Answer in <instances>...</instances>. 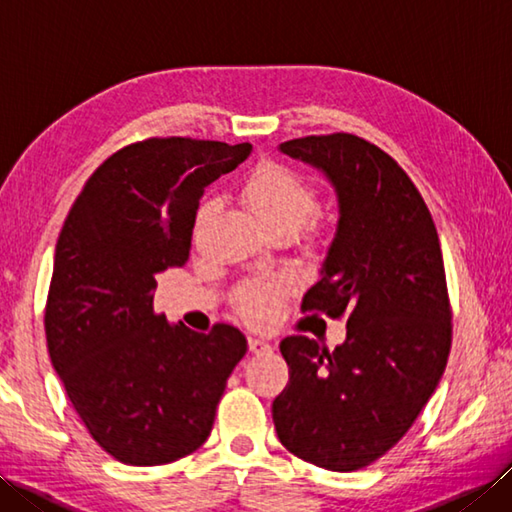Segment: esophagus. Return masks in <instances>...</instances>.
Listing matches in <instances>:
<instances>
[{"label": "esophagus", "instance_id": "esophagus-1", "mask_svg": "<svg viewBox=\"0 0 512 512\" xmlns=\"http://www.w3.org/2000/svg\"><path fill=\"white\" fill-rule=\"evenodd\" d=\"M248 350L253 354H266V352L273 350V345H270L266 339H259V336H250Z\"/></svg>", "mask_w": 512, "mask_h": 512}]
</instances>
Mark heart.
Segmentation results:
<instances>
[{"instance_id":"b5f03b06","label":"heart","mask_w":512,"mask_h":512,"mask_svg":"<svg viewBox=\"0 0 512 512\" xmlns=\"http://www.w3.org/2000/svg\"><path fill=\"white\" fill-rule=\"evenodd\" d=\"M242 202L266 233H297L299 226L317 209V193L310 187V182L288 167L262 165L244 182ZM213 213L215 202L206 200L200 206L198 217H195V228L209 222ZM284 292L286 284L281 279H264L248 284L237 292L239 312L250 321L264 323L275 317Z\"/></svg>"}]
</instances>
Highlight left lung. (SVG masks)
Returning a JSON list of instances; mask_svg holds the SVG:
<instances>
[{
	"mask_svg": "<svg viewBox=\"0 0 512 512\" xmlns=\"http://www.w3.org/2000/svg\"><path fill=\"white\" fill-rule=\"evenodd\" d=\"M277 149L317 169L339 206L303 310L347 317L334 352L308 336L279 343L290 380L273 402L277 438L321 469L356 471L405 436L447 365L451 310L440 239L407 173L367 140L308 136Z\"/></svg>",
	"mask_w": 512,
	"mask_h": 512,
	"instance_id": "obj_1",
	"label": "left lung"
}]
</instances>
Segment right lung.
<instances>
[{
  "instance_id": "add662e5",
  "label": "right lung",
  "mask_w": 512,
  "mask_h": 512,
  "mask_svg": "<svg viewBox=\"0 0 512 512\" xmlns=\"http://www.w3.org/2000/svg\"><path fill=\"white\" fill-rule=\"evenodd\" d=\"M250 149L191 138L129 145L92 173L65 217L48 352L76 413L118 462L156 466L200 449L246 354L233 325H171L154 312V292L156 275L187 264L204 189Z\"/></svg>"
}]
</instances>
